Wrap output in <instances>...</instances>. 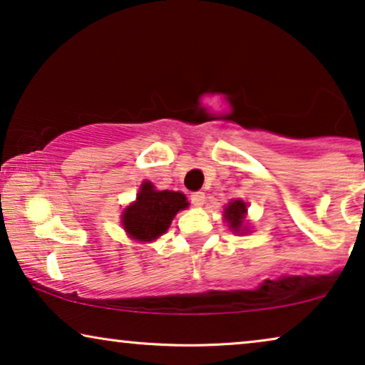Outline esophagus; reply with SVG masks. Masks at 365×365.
<instances>
[{"label": "esophagus", "mask_w": 365, "mask_h": 365, "mask_svg": "<svg viewBox=\"0 0 365 365\" xmlns=\"http://www.w3.org/2000/svg\"><path fill=\"white\" fill-rule=\"evenodd\" d=\"M190 202H192V205H195V207H202L205 203V193L203 192L192 193L190 195Z\"/></svg>", "instance_id": "obj_1"}]
</instances>
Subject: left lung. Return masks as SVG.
<instances>
[{"instance_id": "8db88e82", "label": "left lung", "mask_w": 365, "mask_h": 365, "mask_svg": "<svg viewBox=\"0 0 365 365\" xmlns=\"http://www.w3.org/2000/svg\"><path fill=\"white\" fill-rule=\"evenodd\" d=\"M246 213V205L241 200H235L228 205V208L225 210V218L230 223V228L233 232H240V228L243 227V220Z\"/></svg>"}]
</instances>
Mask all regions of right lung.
I'll use <instances>...</instances> for the list:
<instances>
[{
  "label": "right lung",
  "mask_w": 365,
  "mask_h": 365,
  "mask_svg": "<svg viewBox=\"0 0 365 365\" xmlns=\"http://www.w3.org/2000/svg\"><path fill=\"white\" fill-rule=\"evenodd\" d=\"M187 207L183 193L157 192L150 182H145L137 195V202L125 208L122 223L133 240L152 241L165 233L177 212Z\"/></svg>",
  "instance_id": "right-lung-1"
}]
</instances>
